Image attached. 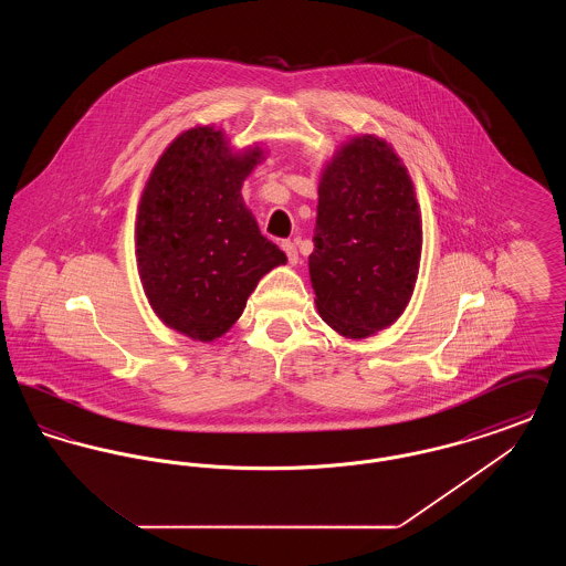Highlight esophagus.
I'll return each mask as SVG.
<instances>
[{"label":"esophagus","mask_w":566,"mask_h":566,"mask_svg":"<svg viewBox=\"0 0 566 566\" xmlns=\"http://www.w3.org/2000/svg\"><path fill=\"white\" fill-rule=\"evenodd\" d=\"M282 250L286 252V256H289V263H291V265H296V263H298V252H296L295 243L282 242Z\"/></svg>","instance_id":"obj_1"}]
</instances>
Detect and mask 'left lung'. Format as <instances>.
Wrapping results in <instances>:
<instances>
[{
    "label": "left lung",
    "instance_id": "1",
    "mask_svg": "<svg viewBox=\"0 0 566 566\" xmlns=\"http://www.w3.org/2000/svg\"><path fill=\"white\" fill-rule=\"evenodd\" d=\"M422 224L411 178L379 137H354L326 165L310 277L324 323L363 339L395 323L413 293Z\"/></svg>",
    "mask_w": 566,
    "mask_h": 566
}]
</instances>
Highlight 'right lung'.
<instances>
[{"label": "right lung", "instance_id": "1", "mask_svg": "<svg viewBox=\"0 0 566 566\" xmlns=\"http://www.w3.org/2000/svg\"><path fill=\"white\" fill-rule=\"evenodd\" d=\"M256 148L231 153L222 132L178 135L155 165L139 201L137 268L155 314L197 342H214L286 254L261 235L243 206V178Z\"/></svg>", "mask_w": 566, "mask_h": 566}]
</instances>
